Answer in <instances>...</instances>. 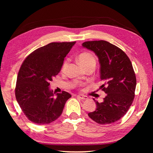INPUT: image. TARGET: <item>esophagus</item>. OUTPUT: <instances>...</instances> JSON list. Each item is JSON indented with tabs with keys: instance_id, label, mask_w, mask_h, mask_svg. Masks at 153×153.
Listing matches in <instances>:
<instances>
[{
	"instance_id": "34e87169",
	"label": "esophagus",
	"mask_w": 153,
	"mask_h": 153,
	"mask_svg": "<svg viewBox=\"0 0 153 153\" xmlns=\"http://www.w3.org/2000/svg\"><path fill=\"white\" fill-rule=\"evenodd\" d=\"M77 97L82 100H87V99H88V97H87V96H84L82 95H77Z\"/></svg>"
}]
</instances>
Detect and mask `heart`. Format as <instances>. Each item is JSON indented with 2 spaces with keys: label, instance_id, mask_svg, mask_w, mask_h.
<instances>
[{
  "label": "heart",
  "instance_id": "1",
  "mask_svg": "<svg viewBox=\"0 0 153 153\" xmlns=\"http://www.w3.org/2000/svg\"><path fill=\"white\" fill-rule=\"evenodd\" d=\"M78 60L80 64H82L84 68L91 66V65H95V57L93 56V55L92 54L87 53V52L80 54L78 56ZM68 64H69V60H65L62 64V70H66V68L68 66Z\"/></svg>",
  "mask_w": 153,
  "mask_h": 153
}]
</instances>
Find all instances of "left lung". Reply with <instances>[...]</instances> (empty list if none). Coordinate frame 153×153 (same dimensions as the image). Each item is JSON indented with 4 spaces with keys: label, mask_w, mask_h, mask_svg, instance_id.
Returning a JSON list of instances; mask_svg holds the SVG:
<instances>
[{
    "label": "left lung",
    "mask_w": 153,
    "mask_h": 153,
    "mask_svg": "<svg viewBox=\"0 0 153 153\" xmlns=\"http://www.w3.org/2000/svg\"><path fill=\"white\" fill-rule=\"evenodd\" d=\"M82 46L98 57L103 82L100 89L106 93L102 102L93 99L97 108L88 116L99 124L118 121L128 112L134 99L136 77L131 61L124 52L108 41H86Z\"/></svg>",
    "instance_id": "1"
}]
</instances>
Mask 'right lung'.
Returning a JSON list of instances; mask_svg holds the SVG:
<instances>
[{"mask_svg": "<svg viewBox=\"0 0 153 153\" xmlns=\"http://www.w3.org/2000/svg\"><path fill=\"white\" fill-rule=\"evenodd\" d=\"M76 43H51L34 51L19 68L15 95L25 116L39 125L56 120L62 113L71 95L66 91L56 94L50 89V82L60 72L64 58Z\"/></svg>", "mask_w": 153, "mask_h": 153, "instance_id": "1", "label": "right lung"}]
</instances>
